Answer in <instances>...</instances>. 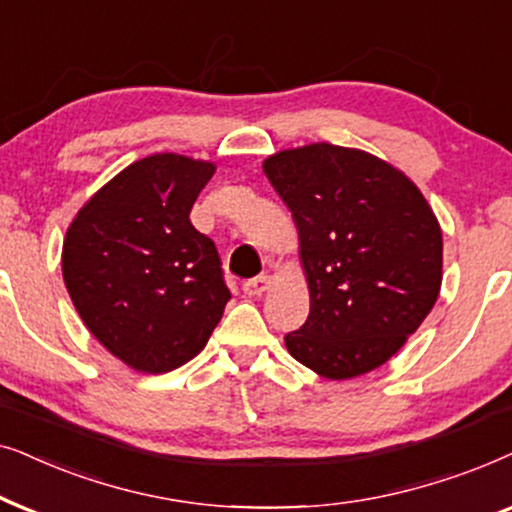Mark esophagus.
<instances>
[{
    "instance_id": "esophagus-1",
    "label": "esophagus",
    "mask_w": 512,
    "mask_h": 512,
    "mask_svg": "<svg viewBox=\"0 0 512 512\" xmlns=\"http://www.w3.org/2000/svg\"><path fill=\"white\" fill-rule=\"evenodd\" d=\"M269 285H271V276L262 274V276L248 278V281L243 283V292L250 297H257V295H262V292H267Z\"/></svg>"
}]
</instances>
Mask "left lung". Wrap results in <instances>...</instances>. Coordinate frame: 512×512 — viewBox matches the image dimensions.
<instances>
[{
  "mask_svg": "<svg viewBox=\"0 0 512 512\" xmlns=\"http://www.w3.org/2000/svg\"><path fill=\"white\" fill-rule=\"evenodd\" d=\"M264 173L292 210L309 278L290 356L327 379L384 365L431 313L442 234L414 182L377 156L337 145L288 149Z\"/></svg>",
  "mask_w": 512,
  "mask_h": 512,
  "instance_id": "8db88e82",
  "label": "left lung"
}]
</instances>
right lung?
<instances>
[{
	"label": "right lung",
	"instance_id": "obj_1",
	"mask_svg": "<svg viewBox=\"0 0 512 512\" xmlns=\"http://www.w3.org/2000/svg\"><path fill=\"white\" fill-rule=\"evenodd\" d=\"M215 166L154 154L74 217L63 278L93 337L133 370L163 374L206 346L231 299L213 238L189 213Z\"/></svg>",
	"mask_w": 512,
	"mask_h": 512
}]
</instances>
